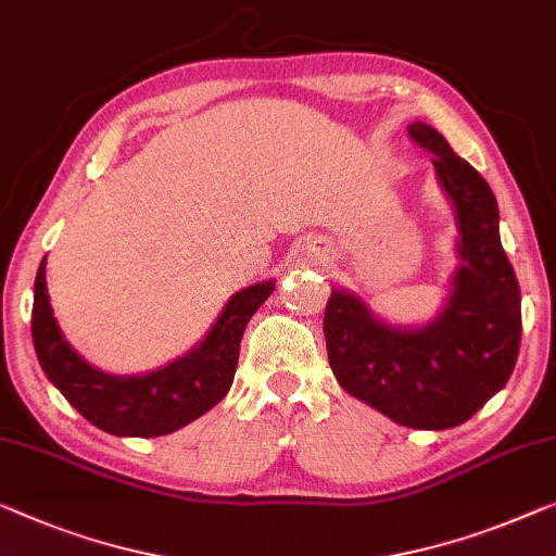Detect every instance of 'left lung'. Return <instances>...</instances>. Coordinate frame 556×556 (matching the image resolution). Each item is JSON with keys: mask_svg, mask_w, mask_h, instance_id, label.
I'll use <instances>...</instances> for the list:
<instances>
[{"mask_svg": "<svg viewBox=\"0 0 556 556\" xmlns=\"http://www.w3.org/2000/svg\"><path fill=\"white\" fill-rule=\"evenodd\" d=\"M409 139L432 153L434 176L455 208L457 268L442 311L422 326H395L353 290L336 288L323 318L328 361L348 395L413 430L467 422L505 388L522 338V298L500 241L490 184L422 122Z\"/></svg>", "mask_w": 556, "mask_h": 556, "instance_id": "left-lung-1", "label": "left lung"}]
</instances>
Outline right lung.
Returning <instances> with one entry per match:
<instances>
[{
    "mask_svg": "<svg viewBox=\"0 0 556 556\" xmlns=\"http://www.w3.org/2000/svg\"><path fill=\"white\" fill-rule=\"evenodd\" d=\"M273 290L276 280H263L230 295L199 345L168 365L139 375H114L84 361L64 338L49 303L45 255L34 280V350L51 386L99 430L116 438H161L199 420L226 397L233 386L243 330Z\"/></svg>",
    "mask_w": 556,
    "mask_h": 556,
    "instance_id": "right-lung-1",
    "label": "right lung"
}]
</instances>
